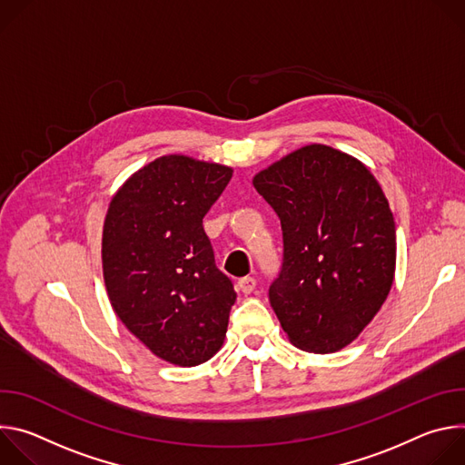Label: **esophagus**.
I'll list each match as a JSON object with an SVG mask.
<instances>
[{
  "instance_id": "obj_1",
  "label": "esophagus",
  "mask_w": 465,
  "mask_h": 465,
  "mask_svg": "<svg viewBox=\"0 0 465 465\" xmlns=\"http://www.w3.org/2000/svg\"><path fill=\"white\" fill-rule=\"evenodd\" d=\"M255 280L253 278H250V276H246V278H241L239 282H237V287H239V291L241 292H244V294H250L253 289H255Z\"/></svg>"
}]
</instances>
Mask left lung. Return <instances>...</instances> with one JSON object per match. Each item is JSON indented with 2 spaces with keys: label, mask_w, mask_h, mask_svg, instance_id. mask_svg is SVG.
Masks as SVG:
<instances>
[{
  "label": "left lung",
  "mask_w": 465,
  "mask_h": 465,
  "mask_svg": "<svg viewBox=\"0 0 465 465\" xmlns=\"http://www.w3.org/2000/svg\"><path fill=\"white\" fill-rule=\"evenodd\" d=\"M252 183L282 221L283 267L269 298L283 331L303 351H341L393 283L395 223L379 182L361 160L312 143Z\"/></svg>",
  "instance_id": "obj_1"
}]
</instances>
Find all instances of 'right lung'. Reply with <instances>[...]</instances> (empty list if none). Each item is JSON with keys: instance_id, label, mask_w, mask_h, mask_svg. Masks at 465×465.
I'll return each mask as SVG.
<instances>
[{"instance_id": "right-lung-1", "label": "right lung", "mask_w": 465, "mask_h": 465, "mask_svg": "<svg viewBox=\"0 0 465 465\" xmlns=\"http://www.w3.org/2000/svg\"><path fill=\"white\" fill-rule=\"evenodd\" d=\"M233 169L160 156L112 196L103 226V278L112 309L158 359L189 368L226 337L235 291L215 264L203 219Z\"/></svg>"}]
</instances>
